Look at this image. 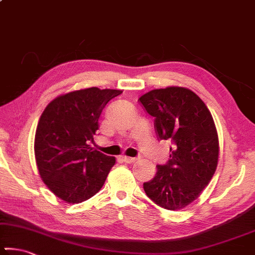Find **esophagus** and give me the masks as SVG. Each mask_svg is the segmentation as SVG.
<instances>
[{"label":"esophagus","instance_id":"obj_1","mask_svg":"<svg viewBox=\"0 0 255 255\" xmlns=\"http://www.w3.org/2000/svg\"><path fill=\"white\" fill-rule=\"evenodd\" d=\"M122 160H123L125 163H133L138 158L136 157H130V156H122Z\"/></svg>","mask_w":255,"mask_h":255}]
</instances>
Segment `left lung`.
Wrapping results in <instances>:
<instances>
[{
  "label": "left lung",
  "instance_id": "8db88e82",
  "mask_svg": "<svg viewBox=\"0 0 255 255\" xmlns=\"http://www.w3.org/2000/svg\"><path fill=\"white\" fill-rule=\"evenodd\" d=\"M139 101L155 119L160 140L171 139L170 160L157 165L156 175L143 183L147 197L169 210H179L199 198L217 168V130L205 102L189 88L152 90Z\"/></svg>",
  "mask_w": 255,
  "mask_h": 255
}]
</instances>
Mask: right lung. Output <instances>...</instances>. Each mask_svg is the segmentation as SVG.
<instances>
[{"mask_svg": "<svg viewBox=\"0 0 255 255\" xmlns=\"http://www.w3.org/2000/svg\"><path fill=\"white\" fill-rule=\"evenodd\" d=\"M121 93L84 88L55 98L43 110L34 139L36 167L46 186L61 200L79 204L92 198L115 165V157L88 143L97 134L106 105Z\"/></svg>", "mask_w": 255, "mask_h": 255, "instance_id": "obj_1", "label": "right lung"}]
</instances>
